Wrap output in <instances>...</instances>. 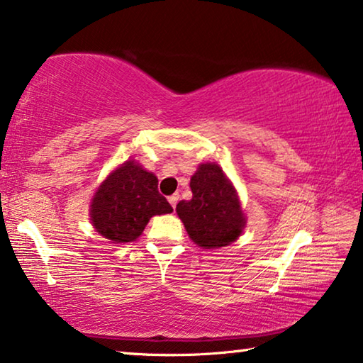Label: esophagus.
<instances>
[{
	"label": "esophagus",
	"instance_id": "esophagus-1",
	"mask_svg": "<svg viewBox=\"0 0 363 363\" xmlns=\"http://www.w3.org/2000/svg\"><path fill=\"white\" fill-rule=\"evenodd\" d=\"M167 200H169V203L172 205V208H176L177 200H179V194H172V196L167 197Z\"/></svg>",
	"mask_w": 363,
	"mask_h": 363
}]
</instances>
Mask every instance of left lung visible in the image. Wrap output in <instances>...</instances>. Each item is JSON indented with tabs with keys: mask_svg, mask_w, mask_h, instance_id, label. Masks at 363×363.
I'll list each match as a JSON object with an SVG mask.
<instances>
[{
	"mask_svg": "<svg viewBox=\"0 0 363 363\" xmlns=\"http://www.w3.org/2000/svg\"><path fill=\"white\" fill-rule=\"evenodd\" d=\"M191 200L176 212L191 240L203 250H218L238 240L246 226L240 199L228 177L215 163H202L191 177Z\"/></svg>",
	"mask_w": 363,
	"mask_h": 363,
	"instance_id": "obj_1",
	"label": "left lung"
}]
</instances>
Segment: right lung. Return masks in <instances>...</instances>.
<instances>
[{
    "mask_svg": "<svg viewBox=\"0 0 363 363\" xmlns=\"http://www.w3.org/2000/svg\"><path fill=\"white\" fill-rule=\"evenodd\" d=\"M171 212L169 202L158 192V177L132 160L106 177L89 208L96 231L112 242L135 241L151 216Z\"/></svg>",
    "mask_w": 363,
    "mask_h": 363,
    "instance_id": "right-lung-1",
    "label": "right lung"
}]
</instances>
